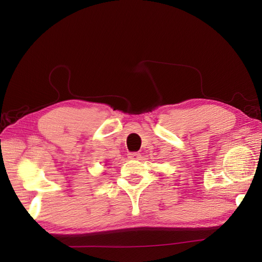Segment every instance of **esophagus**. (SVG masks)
Segmentation results:
<instances>
[{
  "mask_svg": "<svg viewBox=\"0 0 262 262\" xmlns=\"http://www.w3.org/2000/svg\"><path fill=\"white\" fill-rule=\"evenodd\" d=\"M128 155H129L128 157L130 160H141V157H142V155L139 153H129Z\"/></svg>",
  "mask_w": 262,
  "mask_h": 262,
  "instance_id": "1",
  "label": "esophagus"
}]
</instances>
